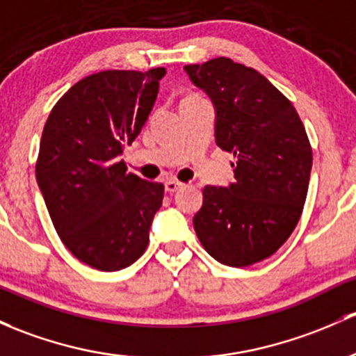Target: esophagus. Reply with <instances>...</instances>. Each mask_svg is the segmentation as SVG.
<instances>
[{
  "mask_svg": "<svg viewBox=\"0 0 356 356\" xmlns=\"http://www.w3.org/2000/svg\"><path fill=\"white\" fill-rule=\"evenodd\" d=\"M182 188V182L175 181V179H168V181L165 182V191L167 193H175L177 189Z\"/></svg>",
  "mask_w": 356,
  "mask_h": 356,
  "instance_id": "34e87169",
  "label": "esophagus"
}]
</instances>
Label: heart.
Segmentation results:
<instances>
[{
  "label": "heart",
  "mask_w": 356,
  "mask_h": 356,
  "mask_svg": "<svg viewBox=\"0 0 356 356\" xmlns=\"http://www.w3.org/2000/svg\"><path fill=\"white\" fill-rule=\"evenodd\" d=\"M188 97H191V95H188Z\"/></svg>",
  "instance_id": "b5f03b06"
}]
</instances>
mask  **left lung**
<instances>
[{
    "instance_id": "left-lung-1",
    "label": "left lung",
    "mask_w": 356,
    "mask_h": 356,
    "mask_svg": "<svg viewBox=\"0 0 356 356\" xmlns=\"http://www.w3.org/2000/svg\"><path fill=\"white\" fill-rule=\"evenodd\" d=\"M184 70L215 102L216 145L235 160V182L203 189L194 230L216 261L250 266L273 256L300 220L312 168L305 126L254 68L216 58Z\"/></svg>"
}]
</instances>
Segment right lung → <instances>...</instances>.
<instances>
[{
    "label": "right lung",
    "mask_w": 356,
    "mask_h": 356,
    "mask_svg": "<svg viewBox=\"0 0 356 356\" xmlns=\"http://www.w3.org/2000/svg\"><path fill=\"white\" fill-rule=\"evenodd\" d=\"M165 68L107 70L52 107L35 175L63 244L81 263L119 271L143 256L163 184L126 172L119 155L147 122Z\"/></svg>",
    "instance_id": "obj_1"
}]
</instances>
